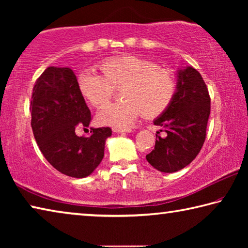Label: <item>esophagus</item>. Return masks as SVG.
<instances>
[{"instance_id": "obj_1", "label": "esophagus", "mask_w": 248, "mask_h": 248, "mask_svg": "<svg viewBox=\"0 0 248 248\" xmlns=\"http://www.w3.org/2000/svg\"><path fill=\"white\" fill-rule=\"evenodd\" d=\"M112 131H114L115 133H129L131 132V129H120V128H112Z\"/></svg>"}]
</instances>
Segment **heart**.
Listing matches in <instances>:
<instances>
[{"mask_svg":"<svg viewBox=\"0 0 248 248\" xmlns=\"http://www.w3.org/2000/svg\"><path fill=\"white\" fill-rule=\"evenodd\" d=\"M104 74L83 70L78 77L79 93L87 102L99 107L108 102L114 87H121L120 103L104 106L96 119L102 125L114 128L130 127L143 114L154 118L171 105L177 83L170 71L159 69L154 62L139 57H117L100 64Z\"/></svg>","mask_w":248,"mask_h":248,"instance_id":"heart-1","label":"heart"}]
</instances>
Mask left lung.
Listing matches in <instances>:
<instances>
[{"instance_id": "left-lung-1", "label": "left lung", "mask_w": 248, "mask_h": 248, "mask_svg": "<svg viewBox=\"0 0 248 248\" xmlns=\"http://www.w3.org/2000/svg\"><path fill=\"white\" fill-rule=\"evenodd\" d=\"M177 90L173 103L154 119L166 137L157 136L146 161L162 173H174L186 167L200 152L210 116V96L200 73L190 65L176 72ZM162 131V130H161Z\"/></svg>"}]
</instances>
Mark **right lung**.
Wrapping results in <instances>:
<instances>
[{"label": "right lung", "mask_w": 248, "mask_h": 248, "mask_svg": "<svg viewBox=\"0 0 248 248\" xmlns=\"http://www.w3.org/2000/svg\"><path fill=\"white\" fill-rule=\"evenodd\" d=\"M31 110L33 137L54 169L75 178L97 169L111 129L91 128L86 138L75 134L78 127H89L92 117L72 69H46L33 86Z\"/></svg>", "instance_id": "1"}]
</instances>
